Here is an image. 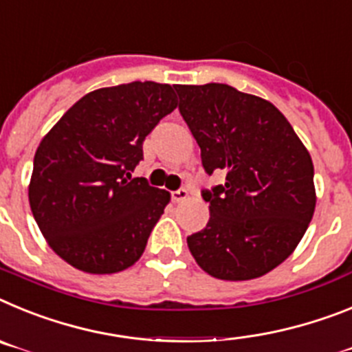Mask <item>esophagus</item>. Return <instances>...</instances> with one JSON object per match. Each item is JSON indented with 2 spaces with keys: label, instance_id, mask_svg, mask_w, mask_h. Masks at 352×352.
I'll return each instance as SVG.
<instances>
[{
  "label": "esophagus",
  "instance_id": "esophagus-1",
  "mask_svg": "<svg viewBox=\"0 0 352 352\" xmlns=\"http://www.w3.org/2000/svg\"><path fill=\"white\" fill-rule=\"evenodd\" d=\"M188 197H189L188 189H184V188L177 189V191H173L172 193V200L177 201V204H179V201H184Z\"/></svg>",
  "mask_w": 352,
  "mask_h": 352
}]
</instances>
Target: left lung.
Masks as SVG:
<instances>
[{"instance_id":"1","label":"left lung","mask_w":352,"mask_h":352,"mask_svg":"<svg viewBox=\"0 0 352 352\" xmlns=\"http://www.w3.org/2000/svg\"><path fill=\"white\" fill-rule=\"evenodd\" d=\"M179 111L206 172L225 184L201 191L207 227L189 235L197 264L219 280L273 271L303 239L316 210L314 163L282 111L223 83L175 85Z\"/></svg>"}]
</instances>
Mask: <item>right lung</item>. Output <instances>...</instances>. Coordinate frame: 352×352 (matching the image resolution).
Returning a JSON list of instances; mask_svg holds the SVG:
<instances>
[{
    "label": "right lung",
    "instance_id": "obj_1",
    "mask_svg": "<svg viewBox=\"0 0 352 352\" xmlns=\"http://www.w3.org/2000/svg\"><path fill=\"white\" fill-rule=\"evenodd\" d=\"M177 108L170 85L133 81L99 88L42 138L28 198L47 244L90 274L131 267L145 252L170 193L131 179L143 140Z\"/></svg>",
    "mask_w": 352,
    "mask_h": 352
}]
</instances>
